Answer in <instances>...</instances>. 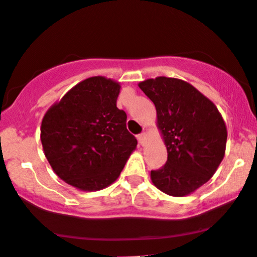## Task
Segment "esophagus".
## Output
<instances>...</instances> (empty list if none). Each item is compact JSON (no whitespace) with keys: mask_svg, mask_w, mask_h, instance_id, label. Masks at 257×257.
Listing matches in <instances>:
<instances>
[{"mask_svg":"<svg viewBox=\"0 0 257 257\" xmlns=\"http://www.w3.org/2000/svg\"><path fill=\"white\" fill-rule=\"evenodd\" d=\"M138 140H139V143L142 144V145H145L146 140H148V135H146V133H142L138 135Z\"/></svg>","mask_w":257,"mask_h":257,"instance_id":"obj_1","label":"esophagus"}]
</instances>
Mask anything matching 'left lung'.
Wrapping results in <instances>:
<instances>
[{
  "mask_svg": "<svg viewBox=\"0 0 257 257\" xmlns=\"http://www.w3.org/2000/svg\"><path fill=\"white\" fill-rule=\"evenodd\" d=\"M154 102L167 162L151 180L171 196H187L210 180L222 162L227 126L215 103L182 79L157 77L139 83Z\"/></svg>",
  "mask_w": 257,
  "mask_h": 257,
  "instance_id": "left-lung-1",
  "label": "left lung"
}]
</instances>
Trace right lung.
Returning <instances> with one entry per match:
<instances>
[{"instance_id":"1","label":"right lung","mask_w":257,"mask_h":257,"mask_svg":"<svg viewBox=\"0 0 257 257\" xmlns=\"http://www.w3.org/2000/svg\"><path fill=\"white\" fill-rule=\"evenodd\" d=\"M120 85L105 77L80 81L47 109L41 144L53 172L83 191H96L119 177L137 139L117 108Z\"/></svg>"}]
</instances>
